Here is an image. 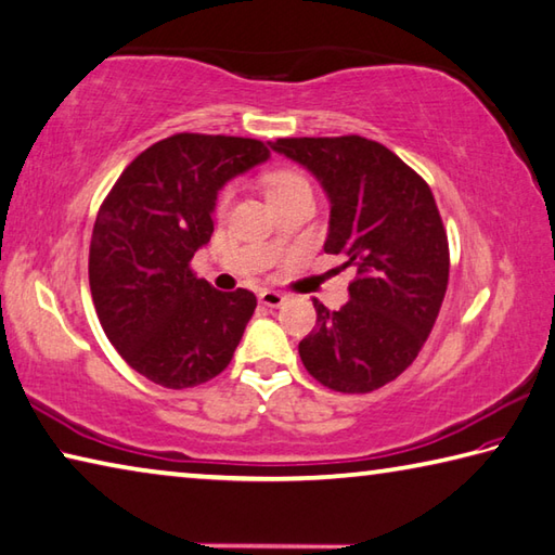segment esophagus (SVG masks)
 <instances>
[{"mask_svg":"<svg viewBox=\"0 0 555 555\" xmlns=\"http://www.w3.org/2000/svg\"><path fill=\"white\" fill-rule=\"evenodd\" d=\"M284 300H286L284 294H279V291H271V288H264V291H261V294H259V304L267 306V308L284 306Z\"/></svg>","mask_w":555,"mask_h":555,"instance_id":"34e87169","label":"esophagus"}]
</instances>
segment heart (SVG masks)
<instances>
[{
	"mask_svg": "<svg viewBox=\"0 0 555 555\" xmlns=\"http://www.w3.org/2000/svg\"><path fill=\"white\" fill-rule=\"evenodd\" d=\"M304 177L300 175H294V172H279V175H274L269 179V194H276V191H281V189H288V186H296V184H304ZM228 201H230V191H225L223 194V198H220V206H228Z\"/></svg>",
	"mask_w": 555,
	"mask_h": 555,
	"instance_id": "b5f03b06",
	"label": "heart"
}]
</instances>
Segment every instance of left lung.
Segmentation results:
<instances>
[{"mask_svg":"<svg viewBox=\"0 0 555 555\" xmlns=\"http://www.w3.org/2000/svg\"><path fill=\"white\" fill-rule=\"evenodd\" d=\"M330 198L327 255L354 267L349 300H312L318 327L298 345L308 374L339 392H371L405 371L425 345L449 284V243L427 181L361 135L279 138Z\"/></svg>","mask_w":555,"mask_h":555,"instance_id":"8db88e82","label":"left lung"}]
</instances>
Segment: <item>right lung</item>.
I'll return each mask as SVG.
<instances>
[{"label":"right lung","instance_id":"right-lung-1","mask_svg":"<svg viewBox=\"0 0 555 555\" xmlns=\"http://www.w3.org/2000/svg\"><path fill=\"white\" fill-rule=\"evenodd\" d=\"M269 159L251 138L177 133L140 153L99 208L89 286L99 322L130 369L165 388L223 371L257 308L223 294L189 261L214 233L218 191Z\"/></svg>","mask_w":555,"mask_h":555}]
</instances>
